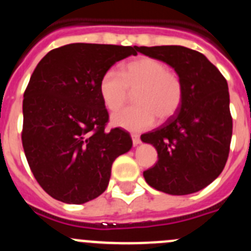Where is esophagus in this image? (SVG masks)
<instances>
[{
	"mask_svg": "<svg viewBox=\"0 0 251 251\" xmlns=\"http://www.w3.org/2000/svg\"><path fill=\"white\" fill-rule=\"evenodd\" d=\"M131 138H132L133 146H137V145H140V143H141V138H140V136L137 135V133H132V135H131Z\"/></svg>",
	"mask_w": 251,
	"mask_h": 251,
	"instance_id": "1",
	"label": "esophagus"
}]
</instances>
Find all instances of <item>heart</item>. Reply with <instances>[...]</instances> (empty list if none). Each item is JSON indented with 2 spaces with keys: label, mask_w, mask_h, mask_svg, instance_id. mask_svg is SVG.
Returning a JSON list of instances; mask_svg holds the SVG:
<instances>
[{
  "label": "heart",
  "mask_w": 251,
  "mask_h": 251,
  "mask_svg": "<svg viewBox=\"0 0 251 251\" xmlns=\"http://www.w3.org/2000/svg\"><path fill=\"white\" fill-rule=\"evenodd\" d=\"M128 92H136L133 103L137 105L114 114L111 123L135 132L152 127L157 118L159 121L172 118L179 110L184 94L180 77L164 62L147 56L124 65L121 75L108 70L99 81V94L110 111L126 103Z\"/></svg>",
  "instance_id": "b5f03b06"
}]
</instances>
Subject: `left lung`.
I'll return each mask as SVG.
<instances>
[{
    "instance_id": "8db88e82",
    "label": "left lung",
    "mask_w": 251,
    "mask_h": 251,
    "mask_svg": "<svg viewBox=\"0 0 251 251\" xmlns=\"http://www.w3.org/2000/svg\"><path fill=\"white\" fill-rule=\"evenodd\" d=\"M137 51L174 69L184 91L176 114L141 136L158 153L143 176L169 195L202 190L222 173L229 153L233 124L227 81L205 55L185 46H141Z\"/></svg>"
}]
</instances>
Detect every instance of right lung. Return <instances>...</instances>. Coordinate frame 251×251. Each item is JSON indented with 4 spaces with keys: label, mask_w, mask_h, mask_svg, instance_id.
Segmentation results:
<instances>
[{
    "label": "right lung",
    "mask_w": 251,
    "mask_h": 251,
    "mask_svg": "<svg viewBox=\"0 0 251 251\" xmlns=\"http://www.w3.org/2000/svg\"><path fill=\"white\" fill-rule=\"evenodd\" d=\"M137 46L75 43L36 65L23 100L24 153L36 181L58 201L86 203L105 191L111 165L132 147L121 128L105 131L109 114L99 81Z\"/></svg>",
    "instance_id": "add662e5"
}]
</instances>
